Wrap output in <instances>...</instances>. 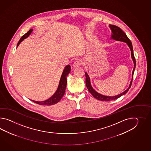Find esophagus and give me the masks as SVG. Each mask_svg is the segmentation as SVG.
Here are the masks:
<instances>
[{
	"label": "esophagus",
	"mask_w": 151,
	"mask_h": 151,
	"mask_svg": "<svg viewBox=\"0 0 151 151\" xmlns=\"http://www.w3.org/2000/svg\"><path fill=\"white\" fill-rule=\"evenodd\" d=\"M83 64V61L81 60H77L76 61H75L73 64V67L76 68V67H78L79 66H80L81 65Z\"/></svg>",
	"instance_id": "esophagus-1"
}]
</instances>
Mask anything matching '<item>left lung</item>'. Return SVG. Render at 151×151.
<instances>
[{
	"instance_id": "1",
	"label": "left lung",
	"mask_w": 151,
	"mask_h": 151,
	"mask_svg": "<svg viewBox=\"0 0 151 151\" xmlns=\"http://www.w3.org/2000/svg\"><path fill=\"white\" fill-rule=\"evenodd\" d=\"M109 27L112 30V38L113 39H115L116 40H118V41H122V42H125L127 45H128L129 47L131 49V56L133 60L134 63V69L133 70L132 72V79L131 83L129 85V86L128 87L127 90H126L125 91H124L123 93L120 94L119 95H117L116 96H103L100 94L99 93L96 92V91L94 90H93L92 87L91 86V85L90 83V78L88 77V74L86 72H85V76H86V85L87 89L88 90V91L90 93H91V94L95 98H96V99L101 100V101H111L113 100H115L116 99L119 98V97L122 96L123 95L125 94L126 93L128 92V90L130 88V87L131 86L132 83V80L133 78V74H134V72L135 68V65H136V61H135V59L134 55L133 53V46L132 44L131 40L129 39L127 36L126 35L125 33L122 31V29L119 27L118 26H116L114 25H109Z\"/></svg>"
}]
</instances>
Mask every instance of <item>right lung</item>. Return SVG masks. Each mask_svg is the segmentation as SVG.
<instances>
[{
    "instance_id": "obj_1",
    "label": "right lung",
    "mask_w": 151,
    "mask_h": 151,
    "mask_svg": "<svg viewBox=\"0 0 151 151\" xmlns=\"http://www.w3.org/2000/svg\"><path fill=\"white\" fill-rule=\"evenodd\" d=\"M32 31H33V29H30L28 32L22 37V38H20L18 44H17V47L24 39L26 38L27 37H29V35L32 32ZM70 71H71L70 65L66 66L63 72V74L61 75L58 89L55 92V93L50 98H49L48 99L46 100L45 101H34V100H31L32 101L37 104H39V105H47V106H50V105H54V104L58 103L64 95L66 87L67 85V79L66 78H67L68 74L70 73Z\"/></svg>"
}]
</instances>
